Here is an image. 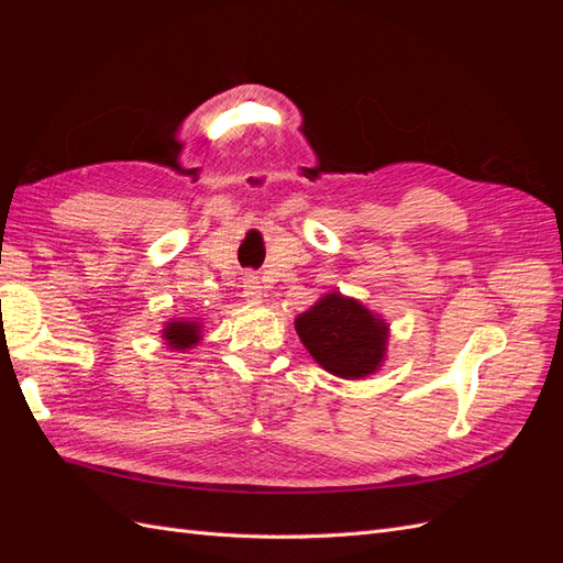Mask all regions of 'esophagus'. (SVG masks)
I'll return each instance as SVG.
<instances>
[{"label":"esophagus","mask_w":563,"mask_h":563,"mask_svg":"<svg viewBox=\"0 0 563 563\" xmlns=\"http://www.w3.org/2000/svg\"><path fill=\"white\" fill-rule=\"evenodd\" d=\"M242 296H244L249 302H261V298H263L261 279L255 277L253 272H246L244 279H242Z\"/></svg>","instance_id":"obj_1"}]
</instances>
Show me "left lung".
<instances>
[{
  "mask_svg": "<svg viewBox=\"0 0 563 563\" xmlns=\"http://www.w3.org/2000/svg\"><path fill=\"white\" fill-rule=\"evenodd\" d=\"M296 333L321 368L354 380L380 368L389 329L385 319L366 310L360 300L333 291L298 314Z\"/></svg>",
  "mask_w": 563,
  "mask_h": 563,
  "instance_id": "left-lung-1",
  "label": "left lung"
}]
</instances>
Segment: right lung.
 <instances>
[{
  "instance_id": "1",
  "label": "right lung",
  "mask_w": 563,
  "mask_h": 563,
  "mask_svg": "<svg viewBox=\"0 0 563 563\" xmlns=\"http://www.w3.org/2000/svg\"><path fill=\"white\" fill-rule=\"evenodd\" d=\"M162 338L166 340V345L172 350H190L201 340V323L172 319V321H166Z\"/></svg>"
}]
</instances>
